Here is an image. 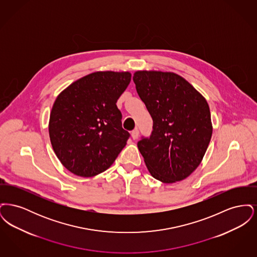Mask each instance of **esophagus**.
<instances>
[{
  "label": "esophagus",
  "instance_id": "1",
  "mask_svg": "<svg viewBox=\"0 0 257 257\" xmlns=\"http://www.w3.org/2000/svg\"><path fill=\"white\" fill-rule=\"evenodd\" d=\"M139 134H140V131H139V129H135L132 131V138L136 140V139H138V137H139Z\"/></svg>",
  "mask_w": 257,
  "mask_h": 257
}]
</instances>
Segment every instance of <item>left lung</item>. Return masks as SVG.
<instances>
[{
  "label": "left lung",
  "mask_w": 257,
  "mask_h": 257,
  "mask_svg": "<svg viewBox=\"0 0 257 257\" xmlns=\"http://www.w3.org/2000/svg\"><path fill=\"white\" fill-rule=\"evenodd\" d=\"M136 89L153 126L138 147L151 175L164 183L187 178L207 150L212 124L207 101L181 76L137 71Z\"/></svg>",
  "instance_id": "1"
}]
</instances>
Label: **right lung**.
I'll return each mask as SVG.
<instances>
[{"label": "right lung", "mask_w": 257, "mask_h": 257, "mask_svg": "<svg viewBox=\"0 0 257 257\" xmlns=\"http://www.w3.org/2000/svg\"><path fill=\"white\" fill-rule=\"evenodd\" d=\"M131 81L129 72H94L74 82L57 97L49 136L61 164L91 177L108 170L130 137L122 128L117 99Z\"/></svg>", "instance_id": "add662e5"}]
</instances>
